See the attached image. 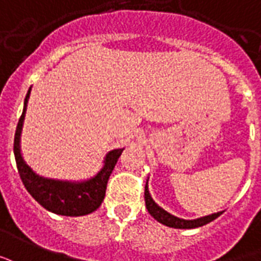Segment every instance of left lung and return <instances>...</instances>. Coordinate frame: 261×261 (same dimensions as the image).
<instances>
[{"label":"left lung","mask_w":261,"mask_h":261,"mask_svg":"<svg viewBox=\"0 0 261 261\" xmlns=\"http://www.w3.org/2000/svg\"><path fill=\"white\" fill-rule=\"evenodd\" d=\"M144 200H146V208H147V211L151 214V217H154V218L159 222H161V224H164V225L171 228L192 229V228L203 227V225H206V224L211 222L213 220H216L217 217H220L222 214V211H220V213H214V214H210V216L200 217V218H196V220H184V218H178V217L170 214L168 211H165L164 208H161V207L153 200V197L150 196L147 182H146V186H144Z\"/></svg>","instance_id":"obj_1"}]
</instances>
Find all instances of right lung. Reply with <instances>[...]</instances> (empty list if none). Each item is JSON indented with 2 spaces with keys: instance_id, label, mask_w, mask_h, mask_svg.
Here are the masks:
<instances>
[{
  "instance_id": "add662e5",
  "label": "right lung",
  "mask_w": 261,
  "mask_h": 261,
  "mask_svg": "<svg viewBox=\"0 0 261 261\" xmlns=\"http://www.w3.org/2000/svg\"><path fill=\"white\" fill-rule=\"evenodd\" d=\"M30 90L32 89H29L24 98L23 112L19 118L15 139H13V154H15L20 179L23 182L26 191L29 192L34 197V200L39 201L45 210L68 217L90 214L101 206V201L104 200V196H106L108 178L117 164L118 159L121 157L123 149L111 150L106 155L104 167L98 171V174L83 182L50 179V178L37 175L24 163L22 153H20V133L23 126Z\"/></svg>"
}]
</instances>
